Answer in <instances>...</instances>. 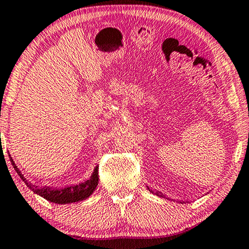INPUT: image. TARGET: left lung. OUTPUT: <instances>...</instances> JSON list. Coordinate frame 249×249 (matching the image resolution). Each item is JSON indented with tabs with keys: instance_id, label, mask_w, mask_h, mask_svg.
<instances>
[{
	"instance_id": "obj_1",
	"label": "left lung",
	"mask_w": 249,
	"mask_h": 249,
	"mask_svg": "<svg viewBox=\"0 0 249 249\" xmlns=\"http://www.w3.org/2000/svg\"><path fill=\"white\" fill-rule=\"evenodd\" d=\"M152 193H153V191H152ZM178 202H180V203H185V201H180V200H177Z\"/></svg>"
}]
</instances>
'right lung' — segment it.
Returning <instances> with one entry per match:
<instances>
[{"mask_svg": "<svg viewBox=\"0 0 249 249\" xmlns=\"http://www.w3.org/2000/svg\"><path fill=\"white\" fill-rule=\"evenodd\" d=\"M10 162L12 166H14L16 172L18 176L23 179V181L26 184V186L30 188L31 191H33L34 193L42 196L43 199L47 201H50L53 203H58V204H67V203H73L78 202V201L86 200L94 193V191L96 190L97 184H99V165H96L94 168L90 177L83 182L75 185H70V186L65 187H50V186H43L39 187L33 185L32 182L26 180V178L24 177V175L21 174L20 170L17 168V165L15 164L14 160H12L11 155H9Z\"/></svg>", "mask_w": 249, "mask_h": 249, "instance_id": "obj_1", "label": "right lung"}]
</instances>
